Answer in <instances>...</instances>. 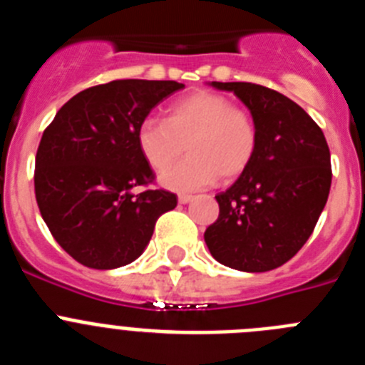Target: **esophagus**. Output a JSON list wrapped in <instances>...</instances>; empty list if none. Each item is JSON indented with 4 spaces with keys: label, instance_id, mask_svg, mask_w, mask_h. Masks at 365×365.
<instances>
[{
    "label": "esophagus",
    "instance_id": "esophagus-1",
    "mask_svg": "<svg viewBox=\"0 0 365 365\" xmlns=\"http://www.w3.org/2000/svg\"><path fill=\"white\" fill-rule=\"evenodd\" d=\"M192 199H193V195H188V193H180V195H179L180 205H186V202H190Z\"/></svg>",
    "mask_w": 365,
    "mask_h": 365
}]
</instances>
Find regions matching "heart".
<instances>
[{
  "mask_svg": "<svg viewBox=\"0 0 365 365\" xmlns=\"http://www.w3.org/2000/svg\"><path fill=\"white\" fill-rule=\"evenodd\" d=\"M185 143L189 157L160 175L163 186L173 192L205 188L219 175H241L256 155L257 125L228 96L199 91L173 102L164 122L144 118L137 128L138 151L155 172L165 170Z\"/></svg>",
  "mask_w": 365,
  "mask_h": 365,
  "instance_id": "obj_1",
  "label": "heart"
}]
</instances>
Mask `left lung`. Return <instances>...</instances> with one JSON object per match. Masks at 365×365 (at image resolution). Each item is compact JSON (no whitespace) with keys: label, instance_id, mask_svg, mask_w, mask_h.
I'll use <instances>...</instances> for the list:
<instances>
[{"label":"left lung","instance_id":"8db88e82","mask_svg":"<svg viewBox=\"0 0 365 365\" xmlns=\"http://www.w3.org/2000/svg\"><path fill=\"white\" fill-rule=\"evenodd\" d=\"M234 93L257 125V150L234 185L215 195L219 217L206 228L212 256L243 272H267L311 237L331 190L324 131L296 102L250 82H210Z\"/></svg>","mask_w":365,"mask_h":365}]
</instances>
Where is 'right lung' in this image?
<instances>
[{"label": "right lung", "mask_w": 365, "mask_h": 365, "mask_svg": "<svg viewBox=\"0 0 365 365\" xmlns=\"http://www.w3.org/2000/svg\"><path fill=\"white\" fill-rule=\"evenodd\" d=\"M185 83L113 80L74 95L43 131L34 192L56 243L89 269L124 267L144 252L155 222L177 206L166 190L133 188L153 180L137 148V128Z\"/></svg>", "instance_id": "obj_1"}]
</instances>
